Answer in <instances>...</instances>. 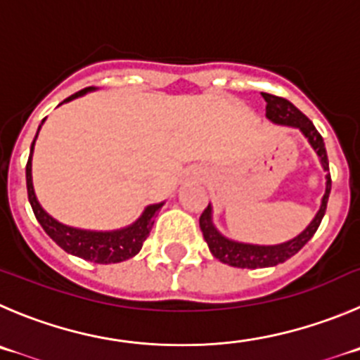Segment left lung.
Instances as JSON below:
<instances>
[{
  "mask_svg": "<svg viewBox=\"0 0 360 360\" xmlns=\"http://www.w3.org/2000/svg\"><path fill=\"white\" fill-rule=\"evenodd\" d=\"M264 101H266V119L270 122L277 124V126L295 127L300 131L309 142V146L314 149L318 160H320L321 169L325 174V193L321 197L320 210L316 211L314 218L309 221V226L297 234L295 238L288 241H282L277 245H256V243H243V241L231 240V238L224 236L220 231L217 229L213 221V206H207L204 213L200 214V231L206 240L207 247H210L211 254L217 257L221 263L229 264V266L236 268H268L277 266V264L284 263L290 257H293L318 231L323 218L325 210H327V200L330 195V172H328V158L327 149H325V142L321 139V134L314 127V124L297 108L290 101L282 99V97L271 96V94H263Z\"/></svg>",
  "mask_w": 360,
  "mask_h": 360,
  "instance_id": "left-lung-1",
  "label": "left lung"
}]
</instances>
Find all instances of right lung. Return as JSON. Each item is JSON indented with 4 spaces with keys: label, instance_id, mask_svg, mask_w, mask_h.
I'll return each instance as SVG.
<instances>
[{
    "label": "right lung",
    "instance_id": "obj_1",
    "mask_svg": "<svg viewBox=\"0 0 360 360\" xmlns=\"http://www.w3.org/2000/svg\"><path fill=\"white\" fill-rule=\"evenodd\" d=\"M92 90L94 86L79 90V92H76L74 96L67 97L63 103H69V101L83 97L85 94L92 92ZM42 124H40L39 129H37L35 139H33L32 142V149H30L28 163H26V188H28V199H30V204H32L33 213H35V218L39 220L42 229L46 231V234H48V236L51 238L58 247H62L67 254H72V256H78L86 261H92V263H99V264L122 263V261L136 256V254L142 250L143 241L147 240L150 229H153L154 217H156L158 211L161 210L165 200L158 204H149V206H146V210L142 211V214H140L133 224H129V226L126 227H120V229H113V231L79 229V227L65 226V224L58 221L56 218H53L48 211L40 206L39 199H37L35 195V188H33V177H32L33 147H35V140L37 136H39V131L40 127H42Z\"/></svg>",
    "mask_w": 360,
    "mask_h": 360
}]
</instances>
